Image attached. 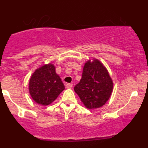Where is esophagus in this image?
<instances>
[{
    "label": "esophagus",
    "mask_w": 148,
    "mask_h": 148,
    "mask_svg": "<svg viewBox=\"0 0 148 148\" xmlns=\"http://www.w3.org/2000/svg\"><path fill=\"white\" fill-rule=\"evenodd\" d=\"M73 86L72 84H66V88H72Z\"/></svg>",
    "instance_id": "1"
}]
</instances>
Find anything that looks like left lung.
I'll list each match as a JSON object with an SVG mask.
<instances>
[{
    "label": "left lung",
    "instance_id": "8db88e82",
    "mask_svg": "<svg viewBox=\"0 0 148 148\" xmlns=\"http://www.w3.org/2000/svg\"><path fill=\"white\" fill-rule=\"evenodd\" d=\"M113 82L101 61L92 58L85 62L82 78L74 87L84 106L88 109L100 108L111 97Z\"/></svg>",
    "mask_w": 148,
    "mask_h": 148
}]
</instances>
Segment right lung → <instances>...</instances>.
<instances>
[{
	"label": "right lung",
	"instance_id": "1",
	"mask_svg": "<svg viewBox=\"0 0 148 148\" xmlns=\"http://www.w3.org/2000/svg\"><path fill=\"white\" fill-rule=\"evenodd\" d=\"M64 90L56 67L49 62L37 68L30 76L28 84L29 93L35 102L47 106L53 102Z\"/></svg>",
	"mask_w": 148,
	"mask_h": 148
}]
</instances>
